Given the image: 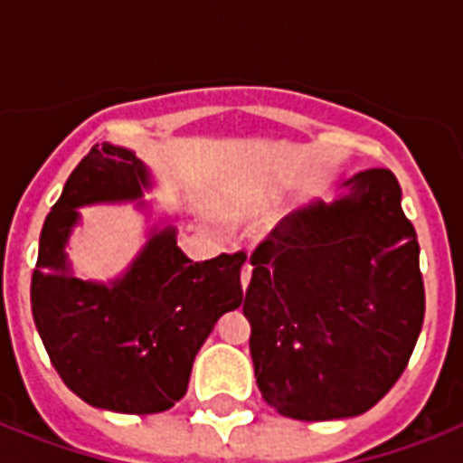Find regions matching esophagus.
Wrapping results in <instances>:
<instances>
[{"mask_svg": "<svg viewBox=\"0 0 463 463\" xmlns=\"http://www.w3.org/2000/svg\"><path fill=\"white\" fill-rule=\"evenodd\" d=\"M250 279H252V264H250V261H245V267H242V271H240L242 290H247V286H250Z\"/></svg>", "mask_w": 463, "mask_h": 463, "instance_id": "esophagus-1", "label": "esophagus"}]
</instances>
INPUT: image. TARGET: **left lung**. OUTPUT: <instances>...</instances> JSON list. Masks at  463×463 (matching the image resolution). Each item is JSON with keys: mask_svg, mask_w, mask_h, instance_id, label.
Listing matches in <instances>:
<instances>
[{"mask_svg": "<svg viewBox=\"0 0 463 463\" xmlns=\"http://www.w3.org/2000/svg\"><path fill=\"white\" fill-rule=\"evenodd\" d=\"M293 211L252 254L242 312L264 402L296 420L365 413L394 387L423 329L416 231L392 170Z\"/></svg>", "mask_w": 463, "mask_h": 463, "instance_id": "1", "label": "left lung"}]
</instances>
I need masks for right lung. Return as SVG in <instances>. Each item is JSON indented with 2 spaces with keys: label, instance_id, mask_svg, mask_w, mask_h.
<instances>
[{
  "label": "right lung",
  "instance_id": "right-lung-1",
  "mask_svg": "<svg viewBox=\"0 0 463 463\" xmlns=\"http://www.w3.org/2000/svg\"><path fill=\"white\" fill-rule=\"evenodd\" d=\"M154 173L134 151L93 146L69 175L40 232L31 307L45 351L71 392L115 413H160L180 402L203 341L225 312L242 303L245 254L192 261L177 247L173 218L148 228L146 242L110 281L74 274L67 257L83 206L137 203L151 218L144 194Z\"/></svg>",
  "mask_w": 463,
  "mask_h": 463
}]
</instances>
